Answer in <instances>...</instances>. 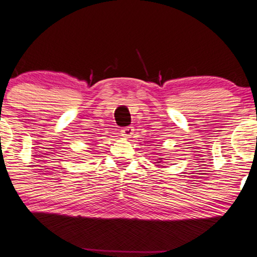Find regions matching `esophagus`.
I'll return each instance as SVG.
<instances>
[{"label": "esophagus", "mask_w": 257, "mask_h": 257, "mask_svg": "<svg viewBox=\"0 0 257 257\" xmlns=\"http://www.w3.org/2000/svg\"><path fill=\"white\" fill-rule=\"evenodd\" d=\"M120 133H121V136H123V137H125V139H128V137H132V135L134 134V127L129 125V127L122 128Z\"/></svg>", "instance_id": "1"}]
</instances>
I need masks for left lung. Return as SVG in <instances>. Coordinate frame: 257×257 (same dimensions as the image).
I'll list each match as a JSON object with an SVG mask.
<instances>
[{"mask_svg": "<svg viewBox=\"0 0 257 257\" xmlns=\"http://www.w3.org/2000/svg\"><path fill=\"white\" fill-rule=\"evenodd\" d=\"M161 162H162V161H158V163H161Z\"/></svg>", "mask_w": 257, "mask_h": 257, "instance_id": "1", "label": "left lung"}]
</instances>
